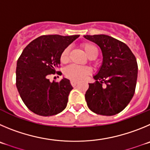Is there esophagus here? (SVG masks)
Here are the masks:
<instances>
[{
  "instance_id": "1",
  "label": "esophagus",
  "mask_w": 150,
  "mask_h": 150,
  "mask_svg": "<svg viewBox=\"0 0 150 150\" xmlns=\"http://www.w3.org/2000/svg\"><path fill=\"white\" fill-rule=\"evenodd\" d=\"M70 83H71V84H72V87H75V86H76L77 85V83H78V81H77L72 80L71 81H70Z\"/></svg>"
}]
</instances>
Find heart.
<instances>
[{
  "mask_svg": "<svg viewBox=\"0 0 150 150\" xmlns=\"http://www.w3.org/2000/svg\"><path fill=\"white\" fill-rule=\"evenodd\" d=\"M82 48L86 54L90 59H94L97 57L98 51L97 48L90 43H83L81 45ZM69 48H64L60 54V61L63 63H66L69 61ZM91 69L87 66L69 65L64 69V74L66 77L73 81L83 80L85 78L91 74Z\"/></svg>",
  "mask_w": 150,
  "mask_h": 150,
  "instance_id": "obj_1",
  "label": "heart"
}]
</instances>
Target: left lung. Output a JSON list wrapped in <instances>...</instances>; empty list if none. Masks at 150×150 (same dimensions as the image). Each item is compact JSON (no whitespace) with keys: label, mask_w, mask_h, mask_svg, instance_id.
Wrapping results in <instances>:
<instances>
[{"label":"left lung","mask_w":150,"mask_h":150,"mask_svg":"<svg viewBox=\"0 0 150 150\" xmlns=\"http://www.w3.org/2000/svg\"><path fill=\"white\" fill-rule=\"evenodd\" d=\"M99 46L103 55L100 69L89 83L85 93L87 106L93 112L113 116L125 108L135 91L137 78L136 57L125 43L107 35H86Z\"/></svg>","instance_id":"1"}]
</instances>
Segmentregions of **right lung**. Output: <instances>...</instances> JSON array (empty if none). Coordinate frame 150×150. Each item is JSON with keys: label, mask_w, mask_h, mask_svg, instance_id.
<instances>
[{"label": "right lung", "mask_w": 150, "mask_h": 150, "mask_svg": "<svg viewBox=\"0 0 150 150\" xmlns=\"http://www.w3.org/2000/svg\"><path fill=\"white\" fill-rule=\"evenodd\" d=\"M79 35H43L30 42L17 60L16 87L28 108L43 117L56 115L66 108L72 87L69 80L51 82L64 48ZM61 75V72H57Z\"/></svg>", "instance_id": "obj_1"}]
</instances>
